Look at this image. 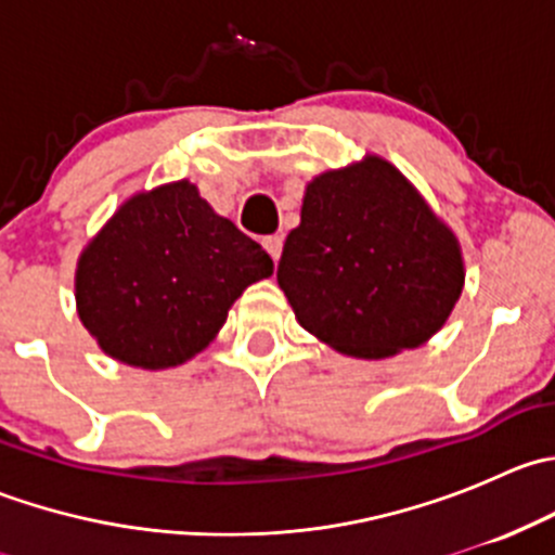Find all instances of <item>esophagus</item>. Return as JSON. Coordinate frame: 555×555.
Segmentation results:
<instances>
[{"label": "esophagus", "mask_w": 555, "mask_h": 555, "mask_svg": "<svg viewBox=\"0 0 555 555\" xmlns=\"http://www.w3.org/2000/svg\"><path fill=\"white\" fill-rule=\"evenodd\" d=\"M262 246H266L268 255L273 257V262H279V257H282L284 238H282V236H268V238H262Z\"/></svg>", "instance_id": "obj_1"}]
</instances>
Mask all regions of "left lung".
Listing matches in <instances>:
<instances>
[{
	"label": "left lung",
	"instance_id": "8db88e82",
	"mask_svg": "<svg viewBox=\"0 0 555 555\" xmlns=\"http://www.w3.org/2000/svg\"><path fill=\"white\" fill-rule=\"evenodd\" d=\"M276 282L300 327L322 344L384 360L427 344L449 322L464 257L405 173L365 155L306 184Z\"/></svg>",
	"mask_w": 555,
	"mask_h": 555
}]
</instances>
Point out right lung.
I'll return each instance as SVG.
<instances>
[{
  "instance_id": "add662e5",
  "label": "right lung",
  "mask_w": 555,
  "mask_h": 555,
  "mask_svg": "<svg viewBox=\"0 0 555 555\" xmlns=\"http://www.w3.org/2000/svg\"><path fill=\"white\" fill-rule=\"evenodd\" d=\"M271 273L268 251L179 179L122 201L86 244L77 317L106 357L164 371L204 351L244 289Z\"/></svg>"
}]
</instances>
